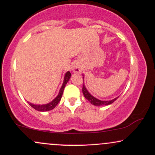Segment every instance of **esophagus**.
I'll use <instances>...</instances> for the list:
<instances>
[{
  "label": "esophagus",
  "instance_id": "obj_1",
  "mask_svg": "<svg viewBox=\"0 0 155 155\" xmlns=\"http://www.w3.org/2000/svg\"><path fill=\"white\" fill-rule=\"evenodd\" d=\"M72 71L73 72L76 73V74H79L81 72V68L79 66V65H78L77 63H74L72 66Z\"/></svg>",
  "mask_w": 155,
  "mask_h": 155
}]
</instances>
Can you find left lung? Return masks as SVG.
I'll use <instances>...</instances> for the list:
<instances>
[{
    "mask_svg": "<svg viewBox=\"0 0 155 155\" xmlns=\"http://www.w3.org/2000/svg\"><path fill=\"white\" fill-rule=\"evenodd\" d=\"M83 79H84V75H83ZM82 92H83L84 96L85 98H86L87 100H88V101H90V104H92V105H94V106H108V105L111 104L112 103L114 102V101H116L117 99L119 97V96H118V97H115V98L112 99V100H110V101H101V100H99V99L96 98L95 97H94L93 95H92L91 94H90V92H89V91L87 90V89L86 87H85L84 84H83Z\"/></svg>",
    "mask_w": 155,
    "mask_h": 155,
    "instance_id": "obj_1",
    "label": "left lung"
}]
</instances>
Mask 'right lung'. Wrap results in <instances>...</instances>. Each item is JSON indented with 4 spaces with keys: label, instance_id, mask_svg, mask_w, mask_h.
<instances>
[{
    "label": "right lung",
    "instance_id": "add662e5",
    "mask_svg": "<svg viewBox=\"0 0 155 155\" xmlns=\"http://www.w3.org/2000/svg\"><path fill=\"white\" fill-rule=\"evenodd\" d=\"M71 76V74L70 72L68 71L65 73V76H64L63 83V84H62L61 88L60 89L59 93H58V95H57V97H55L54 99H53L51 102L48 103V104H42V105L33 104H31V103H29V102H28V103L29 104V105L31 106V107H33L34 109L37 110V111H50V110L53 109V108H55V106L58 104V103L60 102V100H61L62 95H63V90L65 87V84L68 82Z\"/></svg>",
    "mask_w": 155,
    "mask_h": 155
}]
</instances>
